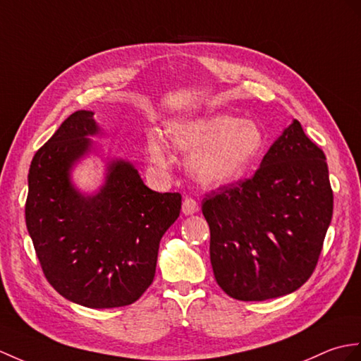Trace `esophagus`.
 Returning a JSON list of instances; mask_svg holds the SVG:
<instances>
[{
	"instance_id": "esophagus-1",
	"label": "esophagus",
	"mask_w": 361,
	"mask_h": 361,
	"mask_svg": "<svg viewBox=\"0 0 361 361\" xmlns=\"http://www.w3.org/2000/svg\"><path fill=\"white\" fill-rule=\"evenodd\" d=\"M198 211V201L192 197H184L183 200V214L192 215Z\"/></svg>"
}]
</instances>
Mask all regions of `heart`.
Returning a JSON list of instances; mask_svg holds the SVG:
<instances>
[{"mask_svg":"<svg viewBox=\"0 0 361 361\" xmlns=\"http://www.w3.org/2000/svg\"><path fill=\"white\" fill-rule=\"evenodd\" d=\"M169 133L178 150L192 154L189 172L206 186L240 180L264 147L263 130L257 123L229 115L173 124ZM146 152L157 169L164 171L172 163L166 142L157 132L149 133Z\"/></svg>","mask_w":361,"mask_h":361,"instance_id":"obj_1","label":"heart"}]
</instances>
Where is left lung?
Here are the masks:
<instances>
[{
    "label": "left lung",
    "instance_id": "left-lung-1",
    "mask_svg": "<svg viewBox=\"0 0 361 361\" xmlns=\"http://www.w3.org/2000/svg\"><path fill=\"white\" fill-rule=\"evenodd\" d=\"M332 209L326 157L294 120L254 177L224 184L203 200L219 286L241 301L303 286L320 258Z\"/></svg>",
    "mask_w": 361,
    "mask_h": 361
}]
</instances>
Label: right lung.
<instances>
[{
  "instance_id": "right-lung-1",
  "label": "right lung",
  "mask_w": 361,
  "mask_h": 361,
  "mask_svg": "<svg viewBox=\"0 0 361 361\" xmlns=\"http://www.w3.org/2000/svg\"><path fill=\"white\" fill-rule=\"evenodd\" d=\"M94 112L72 114L29 169L26 226L52 288L92 307L132 305L152 284L160 240L180 216L178 192L150 190L130 163L112 161L104 186L86 197L69 172L90 149Z\"/></svg>"
}]
</instances>
